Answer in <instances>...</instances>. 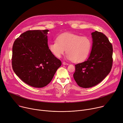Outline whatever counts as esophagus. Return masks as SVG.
Segmentation results:
<instances>
[{
	"label": "esophagus",
	"mask_w": 123,
	"mask_h": 123,
	"mask_svg": "<svg viewBox=\"0 0 123 123\" xmlns=\"http://www.w3.org/2000/svg\"><path fill=\"white\" fill-rule=\"evenodd\" d=\"M62 64H63V65H69L68 63H66V62H63Z\"/></svg>",
	"instance_id": "34e87169"
}]
</instances>
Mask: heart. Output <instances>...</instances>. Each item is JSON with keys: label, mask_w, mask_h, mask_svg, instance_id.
Returning <instances> with one entry per match:
<instances>
[{"label": "heart", "mask_w": 123, "mask_h": 123, "mask_svg": "<svg viewBox=\"0 0 123 123\" xmlns=\"http://www.w3.org/2000/svg\"><path fill=\"white\" fill-rule=\"evenodd\" d=\"M92 41L86 36L64 33L58 36L56 40L52 41L49 48L56 57L60 58L66 51V57L69 60L79 63L85 60L91 52Z\"/></svg>", "instance_id": "heart-1"}]
</instances>
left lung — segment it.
Here are the masks:
<instances>
[{"label": "left lung", "mask_w": 123, "mask_h": 123, "mask_svg": "<svg viewBox=\"0 0 123 123\" xmlns=\"http://www.w3.org/2000/svg\"><path fill=\"white\" fill-rule=\"evenodd\" d=\"M92 47L88 59L75 65L74 80L81 87L98 84L110 72L113 64V47L106 36L96 31L91 33Z\"/></svg>", "instance_id": "left-lung-1"}]
</instances>
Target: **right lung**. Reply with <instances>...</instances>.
<instances>
[{"label":"right lung","instance_id":"add662e5","mask_svg":"<svg viewBox=\"0 0 123 123\" xmlns=\"http://www.w3.org/2000/svg\"><path fill=\"white\" fill-rule=\"evenodd\" d=\"M48 31H27L16 39L13 45V70L22 81L35 88L47 85L61 65V61L48 47Z\"/></svg>","mask_w":123,"mask_h":123}]
</instances>
